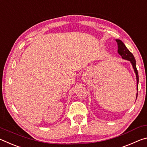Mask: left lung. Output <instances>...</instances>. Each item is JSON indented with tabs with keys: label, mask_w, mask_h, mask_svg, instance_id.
Wrapping results in <instances>:
<instances>
[{
	"label": "left lung",
	"mask_w": 147,
	"mask_h": 147,
	"mask_svg": "<svg viewBox=\"0 0 147 147\" xmlns=\"http://www.w3.org/2000/svg\"><path fill=\"white\" fill-rule=\"evenodd\" d=\"M117 42L118 45V53L121 55L122 59L126 60L130 62V63L132 65L135 74H136V80H137V94H136V99L138 97V84H139V75H138V71L136 68V59L134 57L133 54L129 51L128 48L126 47V45H124L123 42L120 40H115Z\"/></svg>",
	"instance_id": "1"
}]
</instances>
